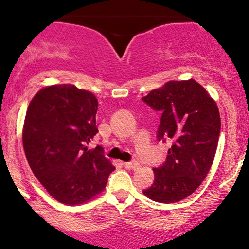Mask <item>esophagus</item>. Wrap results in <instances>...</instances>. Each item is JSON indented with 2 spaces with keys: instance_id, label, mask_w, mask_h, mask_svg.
Listing matches in <instances>:
<instances>
[{
  "instance_id": "obj_1",
  "label": "esophagus",
  "mask_w": 249,
  "mask_h": 249,
  "mask_svg": "<svg viewBox=\"0 0 249 249\" xmlns=\"http://www.w3.org/2000/svg\"><path fill=\"white\" fill-rule=\"evenodd\" d=\"M139 166V164L137 161H130V162H124V167L127 170H136Z\"/></svg>"
}]
</instances>
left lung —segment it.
<instances>
[{"label":"left lung","instance_id":"obj_1","mask_svg":"<svg viewBox=\"0 0 249 249\" xmlns=\"http://www.w3.org/2000/svg\"><path fill=\"white\" fill-rule=\"evenodd\" d=\"M142 101L161 112L159 141L172 142L166 161L153 168L154 182L142 193L153 201H180L201 185L213 164L221 127L218 105L192 78L165 83Z\"/></svg>","mask_w":249,"mask_h":249}]
</instances>
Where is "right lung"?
<instances>
[{
    "label": "right lung",
    "mask_w": 249,
    "mask_h": 249,
    "mask_svg": "<svg viewBox=\"0 0 249 249\" xmlns=\"http://www.w3.org/2000/svg\"><path fill=\"white\" fill-rule=\"evenodd\" d=\"M97 108L90 91L56 84L34 96L24 118L22 139L31 171L53 199L69 206L101 194L115 170L101 146H87L98 132Z\"/></svg>",
    "instance_id": "add662e5"
}]
</instances>
